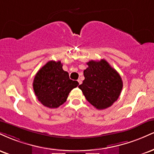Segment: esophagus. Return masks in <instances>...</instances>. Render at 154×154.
I'll use <instances>...</instances> for the list:
<instances>
[{
	"instance_id": "esophagus-1",
	"label": "esophagus",
	"mask_w": 154,
	"mask_h": 154,
	"mask_svg": "<svg viewBox=\"0 0 154 154\" xmlns=\"http://www.w3.org/2000/svg\"><path fill=\"white\" fill-rule=\"evenodd\" d=\"M77 82H78V83H79V85H80V84H82V81H81V79H78V80H77Z\"/></svg>"
}]
</instances>
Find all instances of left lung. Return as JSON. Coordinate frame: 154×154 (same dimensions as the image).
<instances>
[{"mask_svg": "<svg viewBox=\"0 0 154 154\" xmlns=\"http://www.w3.org/2000/svg\"><path fill=\"white\" fill-rule=\"evenodd\" d=\"M84 70L85 79L78 88L90 103L99 110L110 107L123 87L121 77L106 60H91Z\"/></svg>", "mask_w": 154, "mask_h": 154, "instance_id": "8db88e82", "label": "left lung"}]
</instances>
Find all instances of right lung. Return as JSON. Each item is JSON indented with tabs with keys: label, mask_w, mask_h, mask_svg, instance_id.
I'll use <instances>...</instances> for the list:
<instances>
[{
	"label": "right lung",
	"mask_w": 154,
	"mask_h": 154,
	"mask_svg": "<svg viewBox=\"0 0 154 154\" xmlns=\"http://www.w3.org/2000/svg\"><path fill=\"white\" fill-rule=\"evenodd\" d=\"M61 61H50L37 72L33 89L39 101L45 106L55 109L66 102L69 93L79 83L69 79Z\"/></svg>",
	"instance_id": "right-lung-1"
}]
</instances>
